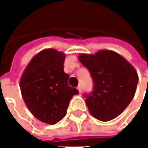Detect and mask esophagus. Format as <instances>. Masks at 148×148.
I'll list each match as a JSON object with an SVG mask.
<instances>
[{"label": "esophagus", "mask_w": 148, "mask_h": 148, "mask_svg": "<svg viewBox=\"0 0 148 148\" xmlns=\"http://www.w3.org/2000/svg\"><path fill=\"white\" fill-rule=\"evenodd\" d=\"M77 89H78V91H79V92H81V91H82V86H81V85L79 84V86H77Z\"/></svg>", "instance_id": "34e87169"}]
</instances>
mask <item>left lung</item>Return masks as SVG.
<instances>
[{
  "instance_id": "left-lung-1",
  "label": "left lung",
  "mask_w": 148,
  "mask_h": 148,
  "mask_svg": "<svg viewBox=\"0 0 148 148\" xmlns=\"http://www.w3.org/2000/svg\"><path fill=\"white\" fill-rule=\"evenodd\" d=\"M79 60L92 79V91L83 94L90 113L99 121L114 119L133 99L139 79L135 69L123 56L110 50L83 54Z\"/></svg>"
}]
</instances>
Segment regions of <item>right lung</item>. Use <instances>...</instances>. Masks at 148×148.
I'll use <instances>...</instances> for the list:
<instances>
[{
  "label": "right lung",
  "instance_id": "1",
  "mask_svg": "<svg viewBox=\"0 0 148 148\" xmlns=\"http://www.w3.org/2000/svg\"><path fill=\"white\" fill-rule=\"evenodd\" d=\"M64 54L53 49L37 54L20 79V89L27 108L41 122L56 124L67 113L79 91L69 86L64 69Z\"/></svg>",
  "mask_w": 148,
  "mask_h": 148
}]
</instances>
